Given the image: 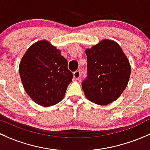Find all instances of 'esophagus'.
<instances>
[{
  "instance_id": "34e87169",
  "label": "esophagus",
  "mask_w": 150,
  "mask_h": 150,
  "mask_svg": "<svg viewBox=\"0 0 150 150\" xmlns=\"http://www.w3.org/2000/svg\"><path fill=\"white\" fill-rule=\"evenodd\" d=\"M80 77H81V73H80L79 71H75L74 73V78L75 79H79Z\"/></svg>"
}]
</instances>
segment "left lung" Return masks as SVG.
<instances>
[{
  "mask_svg": "<svg viewBox=\"0 0 150 150\" xmlns=\"http://www.w3.org/2000/svg\"><path fill=\"white\" fill-rule=\"evenodd\" d=\"M87 77L83 81L86 98L100 105H106L121 96L131 74L129 61L119 45L103 40L86 49Z\"/></svg>",
  "mask_w": 150,
  "mask_h": 150,
  "instance_id": "1",
  "label": "left lung"
}]
</instances>
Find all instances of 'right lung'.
<instances>
[{"label": "right lung", "mask_w": 150, "mask_h": 150, "mask_svg": "<svg viewBox=\"0 0 150 150\" xmlns=\"http://www.w3.org/2000/svg\"><path fill=\"white\" fill-rule=\"evenodd\" d=\"M19 74L29 96L44 107L59 103L73 78L67 60L46 40L29 47L20 62Z\"/></svg>", "instance_id": "add662e5"}]
</instances>
